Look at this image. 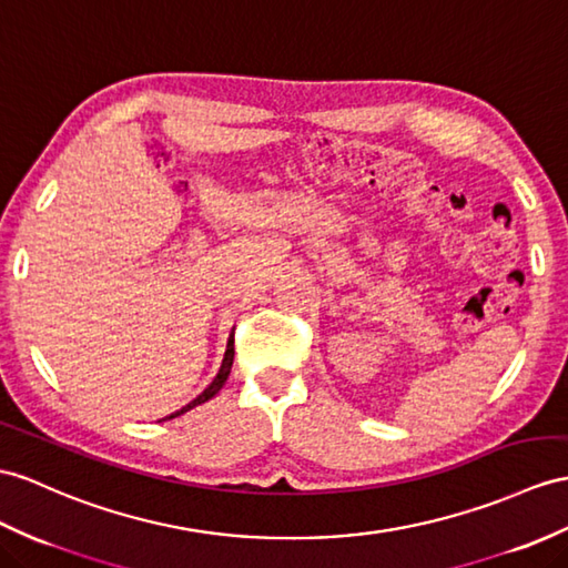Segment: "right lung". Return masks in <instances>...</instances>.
Instances as JSON below:
<instances>
[{"instance_id": "1", "label": "right lung", "mask_w": 568, "mask_h": 568, "mask_svg": "<svg viewBox=\"0 0 568 568\" xmlns=\"http://www.w3.org/2000/svg\"><path fill=\"white\" fill-rule=\"evenodd\" d=\"M231 366H233V332H231V337H229V344H226V354H224V362H221V368H219V373H216V378L210 383V388H204V393L202 395H197L195 399H192V403H187L183 409H178V412H173L171 417H165V419H173V417H180V414L183 412H187V409H192V407H197V405H202V403H206V399H212L221 388H224V383H226V378H229V373H231Z\"/></svg>"}]
</instances>
